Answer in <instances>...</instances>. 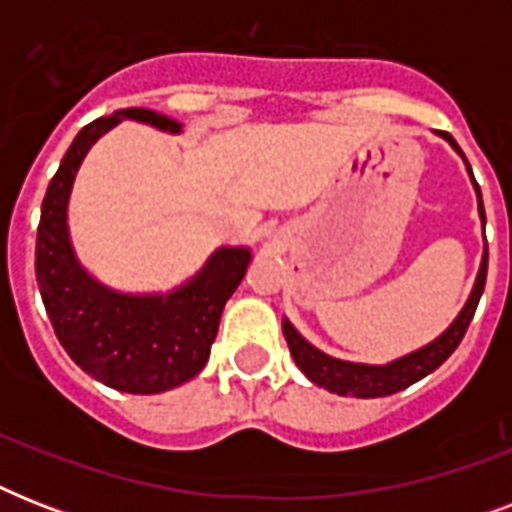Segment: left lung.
Segmentation results:
<instances>
[{
    "label": "left lung",
    "instance_id": "8db88e82",
    "mask_svg": "<svg viewBox=\"0 0 512 512\" xmlns=\"http://www.w3.org/2000/svg\"><path fill=\"white\" fill-rule=\"evenodd\" d=\"M436 135L438 138H444L446 143L462 156L465 170H468L470 175V183H473V191H476L478 217H481V223L486 225L481 188H478L468 159L462 154V148L457 146V140H454L449 132H436ZM486 265H489V249H486L484 244V255H481V265H478L476 284H473L468 300L462 305V311L454 316L452 324H449L438 337H433L430 342L420 345L417 350H409L404 356L393 358L388 364H361V361H345V358L329 356V353H324V350H319L316 345H311V342L305 340V337L292 327V321L284 316V319H281V332L287 337L289 353H292L295 364L300 366V372H303L308 380L316 382L319 388H327L329 393H337V396L380 398L390 396V393H398V390L409 388V385H414V382L422 380V377H428L430 372H436L438 366L444 364L446 358L454 353V348L460 345L465 332H468L470 321H473L478 300L484 295Z\"/></svg>",
    "mask_w": 512,
    "mask_h": 512
}]
</instances>
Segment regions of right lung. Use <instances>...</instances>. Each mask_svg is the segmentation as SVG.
Masks as SVG:
<instances>
[{
    "mask_svg": "<svg viewBox=\"0 0 512 512\" xmlns=\"http://www.w3.org/2000/svg\"><path fill=\"white\" fill-rule=\"evenodd\" d=\"M124 119L180 135L183 124L151 108H122L87 124L47 185L36 231V284L60 345L108 388L151 396L204 369L228 297L247 273L252 249L223 244L199 271L167 292H122L95 279L76 257L68 204L84 156Z\"/></svg>",
    "mask_w": 512,
    "mask_h": 512,
    "instance_id": "1",
    "label": "right lung"
}]
</instances>
